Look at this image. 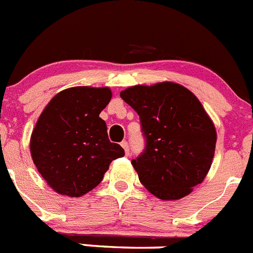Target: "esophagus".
<instances>
[{"mask_svg": "<svg viewBox=\"0 0 253 253\" xmlns=\"http://www.w3.org/2000/svg\"><path fill=\"white\" fill-rule=\"evenodd\" d=\"M121 146L124 147V150H125V152H126V155H129L128 142H127V141H122V142H121Z\"/></svg>", "mask_w": 253, "mask_h": 253, "instance_id": "esophagus-1", "label": "esophagus"}]
</instances>
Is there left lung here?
<instances>
[{
  "label": "left lung",
  "instance_id": "left-lung-1",
  "mask_svg": "<svg viewBox=\"0 0 253 253\" xmlns=\"http://www.w3.org/2000/svg\"><path fill=\"white\" fill-rule=\"evenodd\" d=\"M120 95L140 116L145 149L132 165L141 184L163 200L188 195L208 174L217 142L202 103L171 82L135 85Z\"/></svg>",
  "mask_w": 253,
  "mask_h": 253
}]
</instances>
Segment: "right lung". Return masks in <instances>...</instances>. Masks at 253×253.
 <instances>
[{
	"mask_svg": "<svg viewBox=\"0 0 253 253\" xmlns=\"http://www.w3.org/2000/svg\"><path fill=\"white\" fill-rule=\"evenodd\" d=\"M110 88L74 87L58 93L39 117L30 141L38 171L56 193L81 197L98 185L125 150L111 142L99 117Z\"/></svg>",
	"mask_w": 253,
	"mask_h": 253,
	"instance_id": "obj_1",
	"label": "right lung"
}]
</instances>
